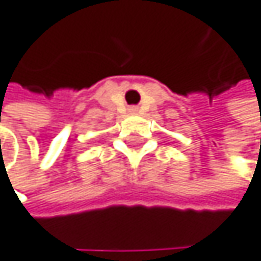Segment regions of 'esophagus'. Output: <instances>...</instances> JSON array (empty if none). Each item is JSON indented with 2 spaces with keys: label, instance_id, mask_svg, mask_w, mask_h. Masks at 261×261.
Masks as SVG:
<instances>
[{
  "label": "esophagus",
  "instance_id": "34e87169",
  "mask_svg": "<svg viewBox=\"0 0 261 261\" xmlns=\"http://www.w3.org/2000/svg\"><path fill=\"white\" fill-rule=\"evenodd\" d=\"M129 112H130V113H137V112H138V107H137V106H130V107H129Z\"/></svg>",
  "mask_w": 261,
  "mask_h": 261
}]
</instances>
